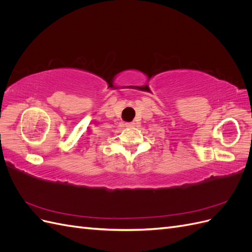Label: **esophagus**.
Returning <instances> with one entry per match:
<instances>
[{
    "instance_id": "1",
    "label": "esophagus",
    "mask_w": 252,
    "mask_h": 252,
    "mask_svg": "<svg viewBox=\"0 0 252 252\" xmlns=\"http://www.w3.org/2000/svg\"><path fill=\"white\" fill-rule=\"evenodd\" d=\"M126 127H129V128L134 127V123H133V122H131V123H127V124H126Z\"/></svg>"
}]
</instances>
